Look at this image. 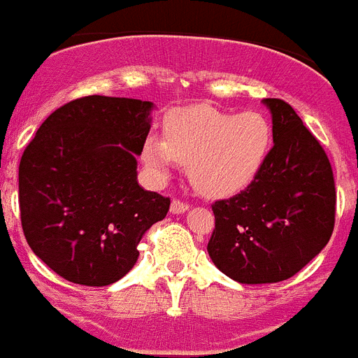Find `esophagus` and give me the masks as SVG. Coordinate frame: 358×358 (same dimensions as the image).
I'll list each match as a JSON object with an SVG mask.
<instances>
[{
  "mask_svg": "<svg viewBox=\"0 0 358 358\" xmlns=\"http://www.w3.org/2000/svg\"><path fill=\"white\" fill-rule=\"evenodd\" d=\"M188 202L185 201H179V199H173L172 201V206H170V211L172 213H185L186 210H188Z\"/></svg>",
  "mask_w": 358,
  "mask_h": 358,
  "instance_id": "obj_1",
  "label": "esophagus"
}]
</instances>
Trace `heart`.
<instances>
[{"mask_svg": "<svg viewBox=\"0 0 358 358\" xmlns=\"http://www.w3.org/2000/svg\"><path fill=\"white\" fill-rule=\"evenodd\" d=\"M271 141L273 129L260 113L236 115L199 103L166 115L164 138L148 136L143 159L159 177L169 176L177 163L188 164V176L199 192L222 197L255 179Z\"/></svg>", "mask_w": 358, "mask_h": 358, "instance_id": "heart-1", "label": "heart"}]
</instances>
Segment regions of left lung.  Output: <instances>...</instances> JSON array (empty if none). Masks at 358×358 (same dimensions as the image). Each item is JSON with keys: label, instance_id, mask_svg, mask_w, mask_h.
<instances>
[{"label": "left lung", "instance_id": "8db88e82", "mask_svg": "<svg viewBox=\"0 0 358 358\" xmlns=\"http://www.w3.org/2000/svg\"><path fill=\"white\" fill-rule=\"evenodd\" d=\"M273 115L274 147L260 172L229 199L215 201L211 260L238 283H278L299 273L330 240L335 181L327 152L280 98L264 100Z\"/></svg>", "mask_w": 358, "mask_h": 358}]
</instances>
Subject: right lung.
<instances>
[{"mask_svg":"<svg viewBox=\"0 0 358 358\" xmlns=\"http://www.w3.org/2000/svg\"><path fill=\"white\" fill-rule=\"evenodd\" d=\"M152 103L91 94L44 120L19 163V210L31 251L64 280L106 287L134 267L170 197L136 181Z\"/></svg>","mask_w":358,"mask_h":358,"instance_id":"add662e5","label":"right lung"}]
</instances>
